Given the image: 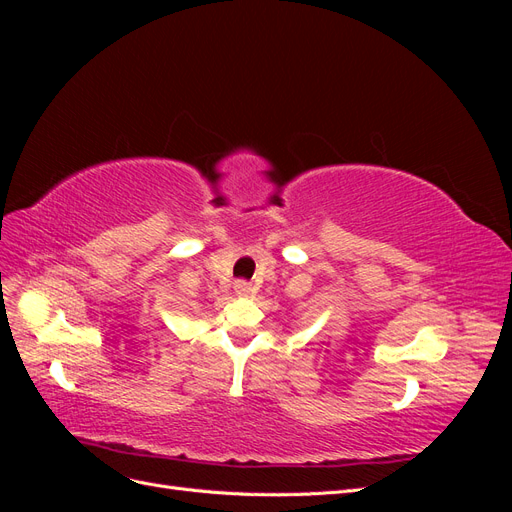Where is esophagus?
I'll return each mask as SVG.
<instances>
[{
	"label": "esophagus",
	"mask_w": 512,
	"mask_h": 512,
	"mask_svg": "<svg viewBox=\"0 0 512 512\" xmlns=\"http://www.w3.org/2000/svg\"><path fill=\"white\" fill-rule=\"evenodd\" d=\"M235 292L239 294V297H250V294H252V286L247 284L245 280H239V282L235 284Z\"/></svg>",
	"instance_id": "esophagus-1"
}]
</instances>
